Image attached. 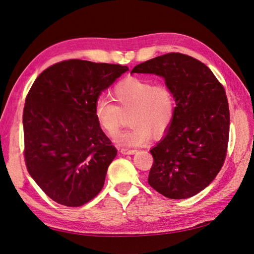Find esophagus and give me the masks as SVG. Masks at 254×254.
<instances>
[{
	"label": "esophagus",
	"mask_w": 254,
	"mask_h": 254,
	"mask_svg": "<svg viewBox=\"0 0 254 254\" xmlns=\"http://www.w3.org/2000/svg\"><path fill=\"white\" fill-rule=\"evenodd\" d=\"M136 151V149H126V148H121L120 149V152L122 154H134Z\"/></svg>",
	"instance_id": "esophagus-1"
}]
</instances>
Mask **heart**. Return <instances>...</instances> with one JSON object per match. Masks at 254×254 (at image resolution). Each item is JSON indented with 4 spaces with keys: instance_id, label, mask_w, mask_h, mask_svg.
I'll use <instances>...</instances> for the list:
<instances>
[{
    "instance_id": "heart-1",
    "label": "heart",
    "mask_w": 254,
    "mask_h": 254,
    "mask_svg": "<svg viewBox=\"0 0 254 254\" xmlns=\"http://www.w3.org/2000/svg\"><path fill=\"white\" fill-rule=\"evenodd\" d=\"M116 105L100 99L94 106V118L102 131L110 137L119 133L129 112L133 126L117 137L122 146L145 145L154 137L163 136L172 126L176 113V100L172 89L163 82L153 83L141 77H127L113 90Z\"/></svg>"
}]
</instances>
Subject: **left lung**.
<instances>
[{
    "instance_id": "obj_1",
    "label": "left lung",
    "mask_w": 254,
    "mask_h": 254,
    "mask_svg": "<svg viewBox=\"0 0 254 254\" xmlns=\"http://www.w3.org/2000/svg\"><path fill=\"white\" fill-rule=\"evenodd\" d=\"M131 73L163 77L176 100L172 126L150 150L149 185L172 199L194 196L212 183L226 157L230 109L223 86L204 63L178 53L142 62Z\"/></svg>"
}]
</instances>
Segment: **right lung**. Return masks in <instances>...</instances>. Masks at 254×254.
<instances>
[{"label":"right lung","mask_w":254,"mask_h":254,"mask_svg":"<svg viewBox=\"0 0 254 254\" xmlns=\"http://www.w3.org/2000/svg\"><path fill=\"white\" fill-rule=\"evenodd\" d=\"M127 66L66 60L51 65L29 91L23 109L24 160L48 196L67 207L95 197L117 155L94 106Z\"/></svg>","instance_id":"1"}]
</instances>
